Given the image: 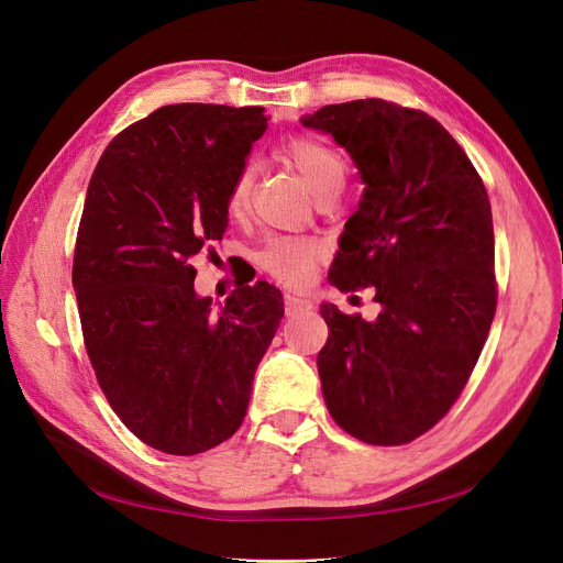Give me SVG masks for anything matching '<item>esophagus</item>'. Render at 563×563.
<instances>
[{
  "mask_svg": "<svg viewBox=\"0 0 563 563\" xmlns=\"http://www.w3.org/2000/svg\"><path fill=\"white\" fill-rule=\"evenodd\" d=\"M285 312L287 314H297V312H306L312 308V301L306 297H297V294H285Z\"/></svg>",
  "mask_w": 563,
  "mask_h": 563,
  "instance_id": "esophagus-1",
  "label": "esophagus"
}]
</instances>
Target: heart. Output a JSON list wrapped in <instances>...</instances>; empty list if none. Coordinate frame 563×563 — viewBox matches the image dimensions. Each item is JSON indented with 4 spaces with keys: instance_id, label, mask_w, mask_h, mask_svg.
I'll use <instances>...</instances> for the list:
<instances>
[{
    "instance_id": "b5f03b06",
    "label": "heart",
    "mask_w": 563,
    "mask_h": 563,
    "mask_svg": "<svg viewBox=\"0 0 563 563\" xmlns=\"http://www.w3.org/2000/svg\"><path fill=\"white\" fill-rule=\"evenodd\" d=\"M283 157L297 168L314 198L338 196L346 183L349 166L335 145L312 139L291 136L280 147ZM255 170L251 164L240 168L228 191V214L240 219L251 205ZM327 260V246L312 236H272L257 255L262 269L285 287H308L317 276L319 264Z\"/></svg>"
}]
</instances>
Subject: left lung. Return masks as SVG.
Wrapping results in <instances>:
<instances>
[{"mask_svg": "<svg viewBox=\"0 0 563 563\" xmlns=\"http://www.w3.org/2000/svg\"><path fill=\"white\" fill-rule=\"evenodd\" d=\"M301 123L333 134L367 185L329 280L374 287L383 308L372 323L319 308L323 399L349 435L406 445L448 416L486 344L497 308L490 200L463 147L420 109L369 98Z\"/></svg>", "mask_w": 563, "mask_h": 563, "instance_id": "left-lung-1", "label": "left lung"}]
</instances>
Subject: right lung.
Listing matches in <instances>:
<instances>
[{
	"mask_svg": "<svg viewBox=\"0 0 563 563\" xmlns=\"http://www.w3.org/2000/svg\"><path fill=\"white\" fill-rule=\"evenodd\" d=\"M266 121L262 107H162L111 139L88 183L73 260L84 346L115 416L164 454L207 452L242 427L285 314L264 280L212 312L189 262L225 232L230 185Z\"/></svg>",
	"mask_w": 563,
	"mask_h": 563,
	"instance_id": "right-lung-1",
	"label": "right lung"
}]
</instances>
